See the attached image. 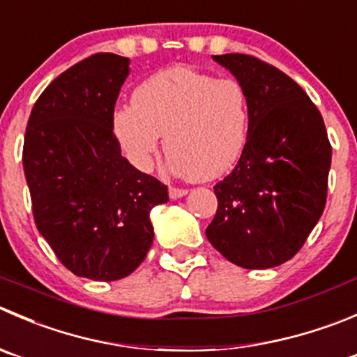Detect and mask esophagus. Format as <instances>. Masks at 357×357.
Here are the masks:
<instances>
[{"mask_svg":"<svg viewBox=\"0 0 357 357\" xmlns=\"http://www.w3.org/2000/svg\"><path fill=\"white\" fill-rule=\"evenodd\" d=\"M186 193H188V190L186 188H176V186H171V188H169V197H171V199H181V197H185Z\"/></svg>","mask_w":357,"mask_h":357,"instance_id":"esophagus-1","label":"esophagus"}]
</instances>
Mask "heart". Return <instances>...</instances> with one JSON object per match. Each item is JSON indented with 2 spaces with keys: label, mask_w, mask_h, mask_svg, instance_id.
Instances as JSON below:
<instances>
[{
  "label": "heart",
  "mask_w": 357,
  "mask_h": 357,
  "mask_svg": "<svg viewBox=\"0 0 357 357\" xmlns=\"http://www.w3.org/2000/svg\"><path fill=\"white\" fill-rule=\"evenodd\" d=\"M249 122L248 92L241 82L178 66L144 79L134 91L132 106L116 109L113 130L139 167H150L164 134L172 171L213 179L241 158Z\"/></svg>",
  "instance_id": "obj_1"
}]
</instances>
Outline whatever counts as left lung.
<instances>
[{"label":"left lung","mask_w":357,"mask_h":357,"mask_svg":"<svg viewBox=\"0 0 357 357\" xmlns=\"http://www.w3.org/2000/svg\"><path fill=\"white\" fill-rule=\"evenodd\" d=\"M244 85L248 143L216 183V216L206 235L242 268H272L305 244L326 206L331 144L323 116L302 86L252 55H213Z\"/></svg>","instance_id":"left-lung-1"}]
</instances>
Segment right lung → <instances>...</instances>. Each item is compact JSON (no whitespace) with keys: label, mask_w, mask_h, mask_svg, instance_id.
Masks as SVG:
<instances>
[{"label":"right lung","mask_w":357,"mask_h":357,"mask_svg":"<svg viewBox=\"0 0 357 357\" xmlns=\"http://www.w3.org/2000/svg\"><path fill=\"white\" fill-rule=\"evenodd\" d=\"M129 59L96 54L59 75L34 102L22 164L36 228L78 278L119 281L153 244L150 211L167 186L120 153L113 113Z\"/></svg>","instance_id":"obj_1"}]
</instances>
